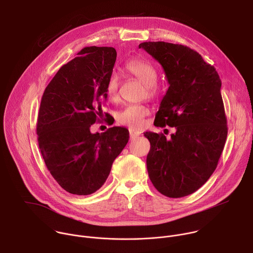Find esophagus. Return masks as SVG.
<instances>
[{
    "mask_svg": "<svg viewBox=\"0 0 253 253\" xmlns=\"http://www.w3.org/2000/svg\"><path fill=\"white\" fill-rule=\"evenodd\" d=\"M129 133H130L131 138H136V137L141 135V132H139L137 130H134V129H129Z\"/></svg>",
    "mask_w": 253,
    "mask_h": 253,
    "instance_id": "34e87169",
    "label": "esophagus"
}]
</instances>
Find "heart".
Returning <instances> with one entry per match:
<instances>
[{"instance_id":"obj_1","label":"heart","mask_w":253,"mask_h":253,"mask_svg":"<svg viewBox=\"0 0 253 253\" xmlns=\"http://www.w3.org/2000/svg\"><path fill=\"white\" fill-rule=\"evenodd\" d=\"M126 71L145 86L144 88L146 97L153 98L156 96L158 73L152 64L142 59H132L126 63ZM119 85L120 78L118 74L112 73L106 84V95L110 100L116 101L118 99ZM149 108L145 105L129 104L117 113V121L120 124L137 129L144 125V119L149 115Z\"/></svg>"}]
</instances>
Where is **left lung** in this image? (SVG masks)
I'll return each instance as SVG.
<instances>
[{
	"label": "left lung",
	"mask_w": 253,
	"mask_h": 253,
	"mask_svg": "<svg viewBox=\"0 0 253 253\" xmlns=\"http://www.w3.org/2000/svg\"><path fill=\"white\" fill-rule=\"evenodd\" d=\"M162 66L169 88L155 115L157 127H174L165 135L146 132L150 142L146 163L154 187L171 198L198 190L217 167L227 137V120L215 68L187 46L144 42Z\"/></svg>",
	"instance_id": "8db88e82"
}]
</instances>
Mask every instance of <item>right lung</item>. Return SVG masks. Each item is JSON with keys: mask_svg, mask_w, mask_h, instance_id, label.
I'll use <instances>...</instances> for the list:
<instances>
[{"mask_svg": "<svg viewBox=\"0 0 253 253\" xmlns=\"http://www.w3.org/2000/svg\"><path fill=\"white\" fill-rule=\"evenodd\" d=\"M62 66L43 94L38 114L39 148L45 164L69 193L89 195L105 183L129 131L111 127L91 133L103 115L106 84L117 52L112 47H86Z\"/></svg>", "mask_w": 253, "mask_h": 253, "instance_id": "add662e5", "label": "right lung"}]
</instances>
